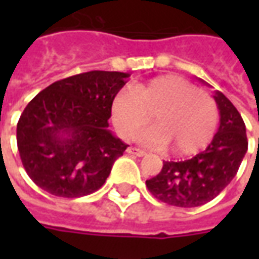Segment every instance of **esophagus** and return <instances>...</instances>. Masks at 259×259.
Wrapping results in <instances>:
<instances>
[{
	"label": "esophagus",
	"instance_id": "esophagus-1",
	"mask_svg": "<svg viewBox=\"0 0 259 259\" xmlns=\"http://www.w3.org/2000/svg\"><path fill=\"white\" fill-rule=\"evenodd\" d=\"M127 152H129V154H133L136 157H144V155H147L146 151H143L140 148H136V147H129V148H127Z\"/></svg>",
	"mask_w": 259,
	"mask_h": 259
}]
</instances>
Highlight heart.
I'll return each mask as SVG.
<instances>
[{
    "label": "heart",
    "instance_id": "b5f03b06",
    "mask_svg": "<svg viewBox=\"0 0 259 259\" xmlns=\"http://www.w3.org/2000/svg\"><path fill=\"white\" fill-rule=\"evenodd\" d=\"M152 113L155 126L141 132L137 139L155 148L170 146L178 155L204 148L215 135L219 119L211 97L176 74L126 87L115 96L111 107L113 126L124 140L133 139Z\"/></svg>",
    "mask_w": 259,
    "mask_h": 259
}]
</instances>
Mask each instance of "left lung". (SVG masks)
I'll use <instances>...</instances> for the list:
<instances>
[{
  "mask_svg": "<svg viewBox=\"0 0 259 259\" xmlns=\"http://www.w3.org/2000/svg\"><path fill=\"white\" fill-rule=\"evenodd\" d=\"M213 93L219 127L209 146L187 161L163 162L162 170L146 180L151 194L169 205L194 208L213 200L233 180L247 152L248 141L241 115L225 94Z\"/></svg>",
  "mask_w": 259,
  "mask_h": 259,
  "instance_id": "left-lung-1",
  "label": "left lung"
}]
</instances>
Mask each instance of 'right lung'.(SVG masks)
I'll return each instance as SVG.
<instances>
[{
    "label": "right lung",
    "mask_w": 259,
    "mask_h": 259,
    "mask_svg": "<svg viewBox=\"0 0 259 259\" xmlns=\"http://www.w3.org/2000/svg\"><path fill=\"white\" fill-rule=\"evenodd\" d=\"M130 73L91 70L58 80L20 115L16 140L23 168L40 189L74 198L98 190L127 144L108 129L115 96Z\"/></svg>",
    "instance_id": "right-lung-1"
}]
</instances>
